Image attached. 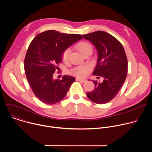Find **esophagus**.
<instances>
[{
    "label": "esophagus",
    "instance_id": "esophagus-1",
    "mask_svg": "<svg viewBox=\"0 0 152 152\" xmlns=\"http://www.w3.org/2000/svg\"><path fill=\"white\" fill-rule=\"evenodd\" d=\"M76 80H78L79 82H86V80L85 79H82V78H79V77H77L76 78Z\"/></svg>",
    "mask_w": 152,
    "mask_h": 152
}]
</instances>
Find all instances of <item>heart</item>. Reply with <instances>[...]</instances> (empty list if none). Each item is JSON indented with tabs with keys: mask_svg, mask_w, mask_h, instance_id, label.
Masks as SVG:
<instances>
[{
	"mask_svg": "<svg viewBox=\"0 0 152 152\" xmlns=\"http://www.w3.org/2000/svg\"><path fill=\"white\" fill-rule=\"evenodd\" d=\"M75 48L83 56L88 52L93 51L92 46L90 43L85 42V41H81L78 42L77 44L75 46ZM70 51L69 49H67L65 50L63 53L62 59L65 62H67L69 61V55H70ZM89 71V68L87 66H83V67H77L73 69L72 73L77 76H85L87 75Z\"/></svg>",
	"mask_w": 152,
	"mask_h": 152,
	"instance_id": "b5f03b06",
	"label": "heart"
}]
</instances>
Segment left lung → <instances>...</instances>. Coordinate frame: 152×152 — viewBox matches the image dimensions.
I'll use <instances>...</instances> for the list:
<instances>
[{
	"label": "left lung",
	"mask_w": 152,
	"mask_h": 152,
	"mask_svg": "<svg viewBox=\"0 0 152 152\" xmlns=\"http://www.w3.org/2000/svg\"><path fill=\"white\" fill-rule=\"evenodd\" d=\"M83 37L91 42L97 52V65L93 75L103 78L102 82L93 80L94 89L86 96L97 104L106 103L115 97L126 78L127 59L124 49L118 39L103 31Z\"/></svg>",
	"instance_id": "left-lung-1"
}]
</instances>
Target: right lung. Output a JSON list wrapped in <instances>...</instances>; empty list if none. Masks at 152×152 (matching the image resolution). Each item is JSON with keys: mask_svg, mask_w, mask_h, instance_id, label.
Segmentation results:
<instances>
[{"mask_svg": "<svg viewBox=\"0 0 152 152\" xmlns=\"http://www.w3.org/2000/svg\"><path fill=\"white\" fill-rule=\"evenodd\" d=\"M82 38L79 34L49 30L31 41L25 59V71L32 91L42 102L53 104L66 96L75 78L64 75L61 80L54 79L53 75L64 52Z\"/></svg>", "mask_w": 152, "mask_h": 152, "instance_id": "1", "label": "right lung"}]
</instances>
